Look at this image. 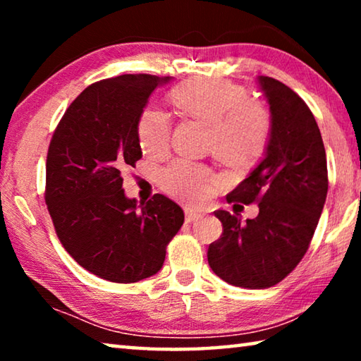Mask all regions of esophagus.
<instances>
[{"label": "esophagus", "mask_w": 361, "mask_h": 361, "mask_svg": "<svg viewBox=\"0 0 361 361\" xmlns=\"http://www.w3.org/2000/svg\"><path fill=\"white\" fill-rule=\"evenodd\" d=\"M185 216H186V221L188 223H192V221H195V219L202 218V215H200L199 212L189 209V207H188V209H185Z\"/></svg>", "instance_id": "34e87169"}]
</instances>
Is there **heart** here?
<instances>
[{
    "label": "heart",
    "instance_id": "obj_1",
    "mask_svg": "<svg viewBox=\"0 0 361 361\" xmlns=\"http://www.w3.org/2000/svg\"><path fill=\"white\" fill-rule=\"evenodd\" d=\"M169 99L180 113L210 126L209 148L226 166H247L264 152L271 138V114L262 103L248 99L242 85L226 79L197 78L175 87ZM137 137L146 156L166 154L169 116L157 108H145L137 122ZM215 185L209 169L188 159H176L161 173L164 191L192 205L209 200Z\"/></svg>",
    "mask_w": 361,
    "mask_h": 361
}]
</instances>
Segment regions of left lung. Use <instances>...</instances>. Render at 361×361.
Instances as JSON below:
<instances>
[{
	"label": "left lung",
	"mask_w": 361,
	"mask_h": 361,
	"mask_svg": "<svg viewBox=\"0 0 361 361\" xmlns=\"http://www.w3.org/2000/svg\"><path fill=\"white\" fill-rule=\"evenodd\" d=\"M258 82L271 108V138L264 159L226 199L256 202L259 213L242 224L239 215L216 210L223 234L207 253L219 279L250 290L277 285L299 264L328 192L326 152L312 111L277 79Z\"/></svg>",
	"instance_id": "left-lung-1"
}]
</instances>
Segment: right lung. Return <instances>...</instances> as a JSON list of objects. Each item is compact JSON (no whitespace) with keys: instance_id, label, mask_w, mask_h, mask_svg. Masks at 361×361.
Returning <instances> with one entry per match:
<instances>
[{"instance_id":"add662e5","label":"right lung","mask_w":361,"mask_h":361,"mask_svg":"<svg viewBox=\"0 0 361 361\" xmlns=\"http://www.w3.org/2000/svg\"><path fill=\"white\" fill-rule=\"evenodd\" d=\"M170 76L122 75L90 84L66 109L46 161V204L59 240L79 266L114 283L154 276L185 221L162 194L137 205L122 173L142 159L137 122Z\"/></svg>"}]
</instances>
